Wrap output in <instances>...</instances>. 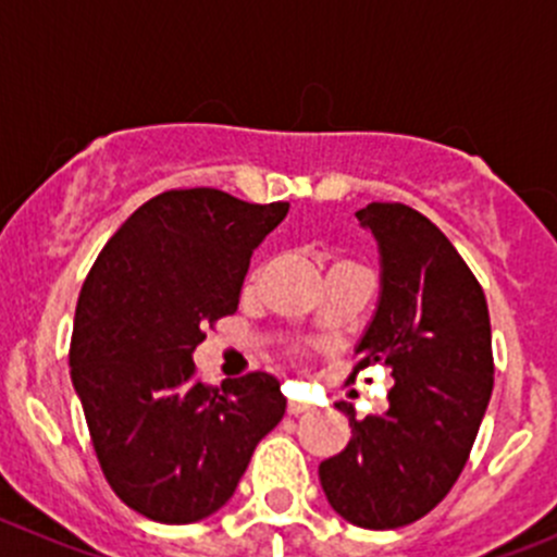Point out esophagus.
Returning a JSON list of instances; mask_svg holds the SVG:
<instances>
[{"instance_id": "1", "label": "esophagus", "mask_w": 557, "mask_h": 557, "mask_svg": "<svg viewBox=\"0 0 557 557\" xmlns=\"http://www.w3.org/2000/svg\"><path fill=\"white\" fill-rule=\"evenodd\" d=\"M308 404H302V401H288V414H294V418H296V414H305V412H308Z\"/></svg>"}]
</instances>
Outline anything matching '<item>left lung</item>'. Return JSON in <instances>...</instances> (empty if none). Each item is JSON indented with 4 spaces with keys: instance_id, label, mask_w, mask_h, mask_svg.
Masks as SVG:
<instances>
[{
    "instance_id": "8db88e82",
    "label": "left lung",
    "mask_w": 557,
    "mask_h": 557,
    "mask_svg": "<svg viewBox=\"0 0 557 557\" xmlns=\"http://www.w3.org/2000/svg\"><path fill=\"white\" fill-rule=\"evenodd\" d=\"M357 220L376 236L382 294L351 379L384 366L396 384L384 414L357 420L337 404L351 440L319 478L346 522L393 530L425 517L470 459L495 384L492 326L481 283L434 222L404 202H371Z\"/></svg>"
}]
</instances>
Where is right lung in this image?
<instances>
[{
    "instance_id": "add662e5",
    "label": "right lung",
    "mask_w": 557,
    "mask_h": 557,
    "mask_svg": "<svg viewBox=\"0 0 557 557\" xmlns=\"http://www.w3.org/2000/svg\"><path fill=\"white\" fill-rule=\"evenodd\" d=\"M285 214L288 202L206 186L161 191L117 227L82 285L71 379L109 486L153 522L220 511L283 420L277 379L255 371L208 387L191 351L236 313L249 258Z\"/></svg>"
}]
</instances>
